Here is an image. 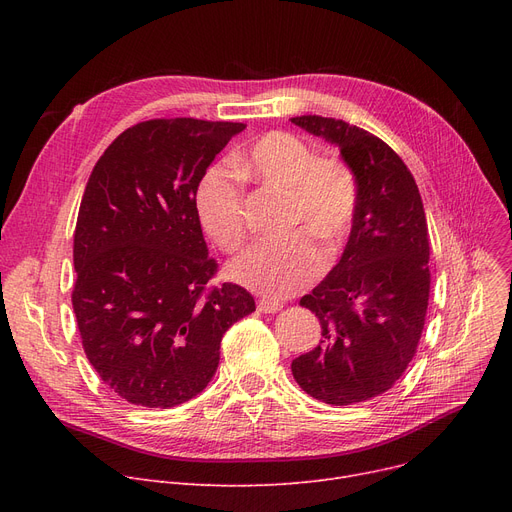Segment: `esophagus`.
Instances as JSON below:
<instances>
[{
    "label": "esophagus",
    "instance_id": "esophagus-1",
    "mask_svg": "<svg viewBox=\"0 0 512 512\" xmlns=\"http://www.w3.org/2000/svg\"><path fill=\"white\" fill-rule=\"evenodd\" d=\"M257 309H259L261 313H276V311H280V309H282V303L272 301V299H259Z\"/></svg>",
    "mask_w": 512,
    "mask_h": 512
}]
</instances>
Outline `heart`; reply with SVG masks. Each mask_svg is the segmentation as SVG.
<instances>
[{"mask_svg": "<svg viewBox=\"0 0 512 512\" xmlns=\"http://www.w3.org/2000/svg\"><path fill=\"white\" fill-rule=\"evenodd\" d=\"M236 168L242 176L286 188L284 226L303 232L255 242L228 265V278L274 299L307 288L321 270V253L306 235L317 238L330 257L340 251L359 203L355 172L338 157H317L307 141L284 130L253 141L238 155ZM195 209L215 245L226 253L240 249L247 236L245 191L234 172L209 166L197 184Z\"/></svg>", "mask_w": 512, "mask_h": 512, "instance_id": "1", "label": "heart"}]
</instances>
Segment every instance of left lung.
Here are the masks:
<instances>
[{
    "mask_svg": "<svg viewBox=\"0 0 512 512\" xmlns=\"http://www.w3.org/2000/svg\"><path fill=\"white\" fill-rule=\"evenodd\" d=\"M290 120L336 145L359 182L344 253L301 299L321 340L290 365L309 396L346 407L390 390L417 353L429 301L427 220L413 174L382 139L336 118Z\"/></svg>",
    "mask_w": 512,
    "mask_h": 512,
    "instance_id": "obj_1",
    "label": "left lung"
}]
</instances>
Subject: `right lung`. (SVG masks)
I'll use <instances>...</instances> for the list:
<instances>
[{"label": "right lung", "instance_id": "add662e5", "mask_svg": "<svg viewBox=\"0 0 512 512\" xmlns=\"http://www.w3.org/2000/svg\"><path fill=\"white\" fill-rule=\"evenodd\" d=\"M245 128L139 122L89 176L74 230L72 307L89 363L130 405L170 409L203 392L222 336L255 311L242 286H207L218 263L195 209L199 178Z\"/></svg>", "mask_w": 512, "mask_h": 512}]
</instances>
